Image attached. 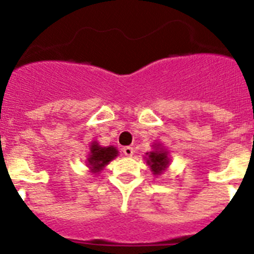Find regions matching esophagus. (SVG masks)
Listing matches in <instances>:
<instances>
[{
    "label": "esophagus",
    "mask_w": 254,
    "mask_h": 254,
    "mask_svg": "<svg viewBox=\"0 0 254 254\" xmlns=\"http://www.w3.org/2000/svg\"><path fill=\"white\" fill-rule=\"evenodd\" d=\"M123 154H125L126 156H132V155L134 154L133 147H131V146H125V147H123Z\"/></svg>",
    "instance_id": "esophagus-1"
}]
</instances>
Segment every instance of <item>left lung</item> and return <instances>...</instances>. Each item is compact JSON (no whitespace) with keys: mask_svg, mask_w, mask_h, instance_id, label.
Segmentation results:
<instances>
[{"mask_svg":"<svg viewBox=\"0 0 254 254\" xmlns=\"http://www.w3.org/2000/svg\"><path fill=\"white\" fill-rule=\"evenodd\" d=\"M147 158L146 163L151 169L154 176H160L163 172L169 165V158H168V151L164 149H160L159 145L155 146L154 151L146 152Z\"/></svg>","mask_w":254,"mask_h":254,"instance_id":"8db88e82","label":"left lung"}]
</instances>
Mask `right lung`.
Returning <instances> with one entry per match:
<instances>
[{
  "mask_svg": "<svg viewBox=\"0 0 254 254\" xmlns=\"http://www.w3.org/2000/svg\"><path fill=\"white\" fill-rule=\"evenodd\" d=\"M118 156V150L114 146L102 147L98 142H91L90 145V154L87 158V167L90 168L93 173H99L103 170L105 165L109 164V161L113 160Z\"/></svg>",
  "mask_w": 254,
  "mask_h": 254,
  "instance_id": "obj_1",
  "label": "right lung"
}]
</instances>
